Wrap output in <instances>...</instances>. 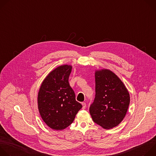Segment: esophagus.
Masks as SVG:
<instances>
[{"instance_id":"esophagus-1","label":"esophagus","mask_w":156,"mask_h":156,"mask_svg":"<svg viewBox=\"0 0 156 156\" xmlns=\"http://www.w3.org/2000/svg\"><path fill=\"white\" fill-rule=\"evenodd\" d=\"M82 106H83L82 108H83V109H84V108H86V103H85V102H83V103H82Z\"/></svg>"}]
</instances>
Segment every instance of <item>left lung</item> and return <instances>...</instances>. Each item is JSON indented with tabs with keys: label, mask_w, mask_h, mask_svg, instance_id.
Returning <instances> with one entry per match:
<instances>
[{
	"label": "left lung",
	"mask_w": 156,
	"mask_h": 156,
	"mask_svg": "<svg viewBox=\"0 0 156 156\" xmlns=\"http://www.w3.org/2000/svg\"><path fill=\"white\" fill-rule=\"evenodd\" d=\"M96 95L90 107L94 122L104 129L119 125L125 118L129 94L122 80L108 69L95 71Z\"/></svg>",
	"instance_id": "8db88e82"
}]
</instances>
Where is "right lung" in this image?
<instances>
[{"label":"right lung","mask_w":156,"mask_h":156,"mask_svg":"<svg viewBox=\"0 0 156 156\" xmlns=\"http://www.w3.org/2000/svg\"><path fill=\"white\" fill-rule=\"evenodd\" d=\"M72 66L63 65L51 71L43 80L37 95L40 115L52 129L62 130L73 122L82 105L75 99L69 78Z\"/></svg>","instance_id":"add662e5"}]
</instances>
